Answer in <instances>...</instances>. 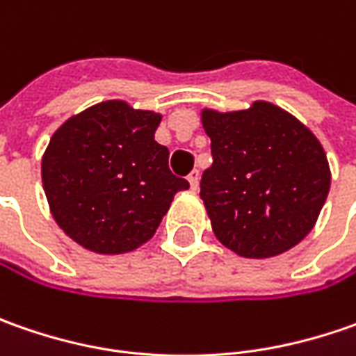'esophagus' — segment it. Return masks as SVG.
I'll return each mask as SVG.
<instances>
[{"mask_svg":"<svg viewBox=\"0 0 356 356\" xmlns=\"http://www.w3.org/2000/svg\"><path fill=\"white\" fill-rule=\"evenodd\" d=\"M188 182H190V188L192 190H198L200 184V170H192L188 174Z\"/></svg>","mask_w":356,"mask_h":356,"instance_id":"obj_1","label":"esophagus"}]
</instances>
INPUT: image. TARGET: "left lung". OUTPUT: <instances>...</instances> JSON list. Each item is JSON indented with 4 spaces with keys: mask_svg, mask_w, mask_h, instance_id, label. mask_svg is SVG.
<instances>
[{
    "mask_svg": "<svg viewBox=\"0 0 356 356\" xmlns=\"http://www.w3.org/2000/svg\"><path fill=\"white\" fill-rule=\"evenodd\" d=\"M212 166L202 174L216 238L241 257L291 250L313 229L331 186L321 143L293 115L255 101L245 111H202Z\"/></svg>",
    "mask_w": 356,
    "mask_h": 356,
    "instance_id": "obj_1",
    "label": "left lung"
}]
</instances>
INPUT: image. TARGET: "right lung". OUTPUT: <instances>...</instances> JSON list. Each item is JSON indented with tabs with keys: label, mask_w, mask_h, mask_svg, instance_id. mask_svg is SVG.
I'll return each instance as SVG.
<instances>
[{
	"label": "right lung",
	"mask_w": 356,
	"mask_h": 356,
	"mask_svg": "<svg viewBox=\"0 0 356 356\" xmlns=\"http://www.w3.org/2000/svg\"><path fill=\"white\" fill-rule=\"evenodd\" d=\"M162 117L104 101L65 120L41 162L49 208L63 232L95 253L117 255L154 236L188 180L154 140Z\"/></svg>",
	"instance_id": "right-lung-1"
}]
</instances>
